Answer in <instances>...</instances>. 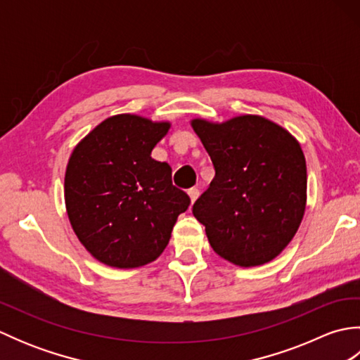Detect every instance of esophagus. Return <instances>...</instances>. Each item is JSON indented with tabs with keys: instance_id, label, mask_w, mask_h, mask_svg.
<instances>
[{
	"instance_id": "esophagus-1",
	"label": "esophagus",
	"mask_w": 360,
	"mask_h": 360,
	"mask_svg": "<svg viewBox=\"0 0 360 360\" xmlns=\"http://www.w3.org/2000/svg\"><path fill=\"white\" fill-rule=\"evenodd\" d=\"M187 193H188V198H190V202L193 204L198 200V196H200V190H198V188H190Z\"/></svg>"
}]
</instances>
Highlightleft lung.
Returning <instances> with one entry per match:
<instances>
[{
    "instance_id": "obj_1",
    "label": "left lung",
    "mask_w": 360,
    "mask_h": 360,
    "mask_svg": "<svg viewBox=\"0 0 360 360\" xmlns=\"http://www.w3.org/2000/svg\"><path fill=\"white\" fill-rule=\"evenodd\" d=\"M215 167L193 204L212 249L235 266L269 263L294 238L307 209V160L288 129L258 114L190 120Z\"/></svg>"
}]
</instances>
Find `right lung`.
<instances>
[{"instance_id":"right-lung-1","label":"right lung","mask_w":360,"mask_h":360,"mask_svg":"<svg viewBox=\"0 0 360 360\" xmlns=\"http://www.w3.org/2000/svg\"><path fill=\"white\" fill-rule=\"evenodd\" d=\"M172 124L116 114L75 145L65 173V204L79 241L97 262L134 269L162 254L190 198L172 168L151 158Z\"/></svg>"}]
</instances>
